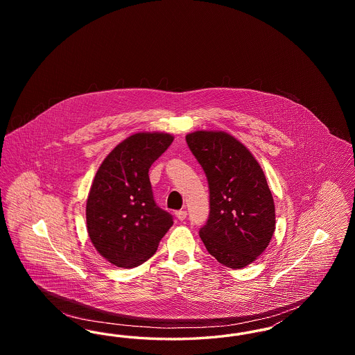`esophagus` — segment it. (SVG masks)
<instances>
[{"instance_id": "obj_1", "label": "esophagus", "mask_w": 355, "mask_h": 355, "mask_svg": "<svg viewBox=\"0 0 355 355\" xmlns=\"http://www.w3.org/2000/svg\"><path fill=\"white\" fill-rule=\"evenodd\" d=\"M186 216H187V211H186V210H180V211L175 213V217L180 220H185Z\"/></svg>"}]
</instances>
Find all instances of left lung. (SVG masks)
Here are the masks:
<instances>
[{"label": "left lung", "mask_w": 355, "mask_h": 355, "mask_svg": "<svg viewBox=\"0 0 355 355\" xmlns=\"http://www.w3.org/2000/svg\"><path fill=\"white\" fill-rule=\"evenodd\" d=\"M186 142L210 191L209 218L200 229L203 245L220 265L245 268L268 248L275 230V207L263 170L227 133L194 132Z\"/></svg>", "instance_id": "8db88e82"}]
</instances>
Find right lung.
Masks as SVG:
<instances>
[{
  "instance_id": "right-lung-1",
  "label": "right lung",
  "mask_w": 355,
  "mask_h": 355,
  "mask_svg": "<svg viewBox=\"0 0 355 355\" xmlns=\"http://www.w3.org/2000/svg\"><path fill=\"white\" fill-rule=\"evenodd\" d=\"M166 133H137L117 145L97 170L86 202L87 233L110 263L130 269L157 252L173 217L153 197L149 169L173 142Z\"/></svg>"
}]
</instances>
